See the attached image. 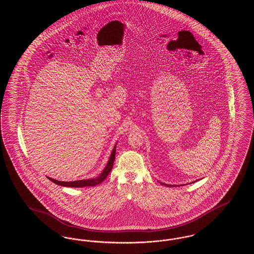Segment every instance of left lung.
<instances>
[{"mask_svg":"<svg viewBox=\"0 0 254 254\" xmlns=\"http://www.w3.org/2000/svg\"><path fill=\"white\" fill-rule=\"evenodd\" d=\"M160 183H161V182H160ZM161 184H162V185H165V184H163V183H161ZM166 186H167V187H173V186H170V185H166Z\"/></svg>","mask_w":254,"mask_h":254,"instance_id":"8db88e82","label":"left lung"}]
</instances>
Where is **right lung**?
I'll list each match as a JSON object with an SVG mask.
<instances>
[{"mask_svg":"<svg viewBox=\"0 0 254 254\" xmlns=\"http://www.w3.org/2000/svg\"><path fill=\"white\" fill-rule=\"evenodd\" d=\"M117 145V144H116ZM116 145L114 146L110 157H109V162L106 166L105 169L103 170V172L100 174V176H98L97 178H93V179H87V180H79V181H72V182H63L52 179V178H49L50 181L62 186V187H69V188H84V187H94L99 184H101L102 182L105 181V179L107 178V176L109 175L110 170L113 168V163L115 160V154H116Z\"/></svg>","mask_w":254,"mask_h":254,"instance_id":"right-lung-1","label":"right lung"}]
</instances>
